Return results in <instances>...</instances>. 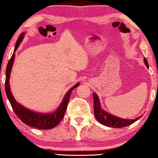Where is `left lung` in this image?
Returning a JSON list of instances; mask_svg holds the SVG:
<instances>
[{"label":"left lung","instance_id":"1","mask_svg":"<svg viewBox=\"0 0 158 158\" xmlns=\"http://www.w3.org/2000/svg\"><path fill=\"white\" fill-rule=\"evenodd\" d=\"M144 62L147 67L149 69V64L146 58H144ZM94 98V116L97 120L101 124L106 125L109 127L114 128H121L124 127L128 126L132 124L134 122L136 121L142 116L138 117L135 119H123L119 117L113 116L112 114L108 113L106 111H104L101 108V103L97 94L93 93Z\"/></svg>","mask_w":158,"mask_h":158}]
</instances>
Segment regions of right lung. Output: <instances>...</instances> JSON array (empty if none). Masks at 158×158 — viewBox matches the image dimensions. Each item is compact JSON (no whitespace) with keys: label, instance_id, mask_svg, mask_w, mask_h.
Instances as JSON below:
<instances>
[{"label":"right lung","instance_id":"1","mask_svg":"<svg viewBox=\"0 0 158 158\" xmlns=\"http://www.w3.org/2000/svg\"><path fill=\"white\" fill-rule=\"evenodd\" d=\"M24 33H22L19 38L17 40L15 46L14 48V53L12 55L11 57L9 60L7 64V69H6V79H5V92L7 97L9 101L11 106L13 108L15 114L18 116L22 122H23L24 124H26L29 126L35 127L39 129H50L55 127L60 123L61 120L63 119L64 116L65 112H66L67 105L69 103L71 92L74 89V88H77V86L79 85V83H77L76 85L71 88L67 93L65 95L64 99L60 104V107L55 111L54 112L44 114L35 112L34 111L30 110L27 109L25 107H24L18 103V102L15 100L13 95L11 92L10 86H9V78H10V73L11 71L12 66H13L15 54L14 52L17 50V48L19 46L20 44L23 39Z\"/></svg>","mask_w":158,"mask_h":158}]
</instances>
